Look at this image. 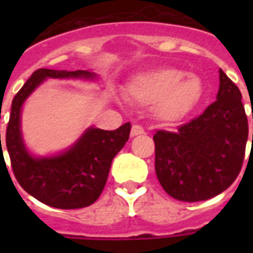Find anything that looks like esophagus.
<instances>
[{
  "label": "esophagus",
  "mask_w": 253,
  "mask_h": 253,
  "mask_svg": "<svg viewBox=\"0 0 253 253\" xmlns=\"http://www.w3.org/2000/svg\"><path fill=\"white\" fill-rule=\"evenodd\" d=\"M143 132H145V130H143V127L139 126V125H134V126L131 127L132 137H135V135H141V134H143Z\"/></svg>",
  "instance_id": "34e87169"
}]
</instances>
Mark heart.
I'll use <instances>...</instances> for the list:
<instances>
[{
	"instance_id": "1",
	"label": "heart",
	"mask_w": 253,
	"mask_h": 253,
	"mask_svg": "<svg viewBox=\"0 0 253 253\" xmlns=\"http://www.w3.org/2000/svg\"><path fill=\"white\" fill-rule=\"evenodd\" d=\"M127 93L137 104H153L159 121L176 123L198 104L203 86L196 76H184V72L175 67H160L135 76L127 86Z\"/></svg>"
}]
</instances>
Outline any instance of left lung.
Segmentation results:
<instances>
[{
    "mask_svg": "<svg viewBox=\"0 0 253 253\" xmlns=\"http://www.w3.org/2000/svg\"><path fill=\"white\" fill-rule=\"evenodd\" d=\"M247 139L248 119L241 92L219 70L217 100L203 114L176 131L159 130L153 135L160 184L181 202L207 201L221 194L239 176Z\"/></svg>",
    "mask_w": 253,
    "mask_h": 253,
    "instance_id": "left-lung-1",
    "label": "left lung"
}]
</instances>
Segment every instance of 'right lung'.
<instances>
[{"label": "right lung", "mask_w": 253, "mask_h": 253, "mask_svg": "<svg viewBox=\"0 0 253 253\" xmlns=\"http://www.w3.org/2000/svg\"><path fill=\"white\" fill-rule=\"evenodd\" d=\"M47 77L90 78L93 73L51 69H38L32 73L12 101L5 137L10 165L20 186L39 202L57 209H83L90 206L101 195L111 163L127 142L131 125L125 123L112 131L89 128L63 154L46 159L32 157L21 139L20 112L24 100Z\"/></svg>", "instance_id": "1"}]
</instances>
